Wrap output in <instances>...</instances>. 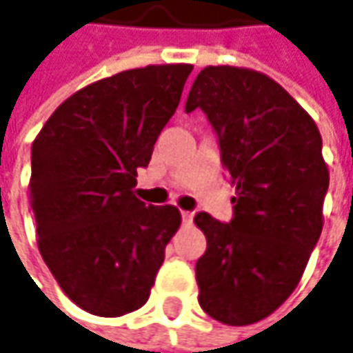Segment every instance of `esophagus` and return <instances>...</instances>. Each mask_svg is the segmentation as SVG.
<instances>
[{
  "instance_id": "1",
  "label": "esophagus",
  "mask_w": 353,
  "mask_h": 353,
  "mask_svg": "<svg viewBox=\"0 0 353 353\" xmlns=\"http://www.w3.org/2000/svg\"><path fill=\"white\" fill-rule=\"evenodd\" d=\"M182 221L184 223H192V219H194V212H182Z\"/></svg>"
}]
</instances>
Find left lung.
<instances>
[{
    "label": "left lung",
    "instance_id": "1",
    "mask_svg": "<svg viewBox=\"0 0 353 353\" xmlns=\"http://www.w3.org/2000/svg\"><path fill=\"white\" fill-rule=\"evenodd\" d=\"M196 108L217 134L221 165L237 186L229 223L205 212L194 217L208 241L196 262L198 301L223 325H252L292 295L321 237L323 138L281 85L245 68H204L186 99V112Z\"/></svg>",
    "mask_w": 353,
    "mask_h": 353
}]
</instances>
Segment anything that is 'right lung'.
<instances>
[{"label":"right lung","instance_id":"1","mask_svg":"<svg viewBox=\"0 0 353 353\" xmlns=\"http://www.w3.org/2000/svg\"><path fill=\"white\" fill-rule=\"evenodd\" d=\"M190 72V63H165L91 83L32 141L28 192L40 254L87 313L122 316L145 305L181 227L174 205H145L132 188Z\"/></svg>","mask_w":353,"mask_h":353}]
</instances>
